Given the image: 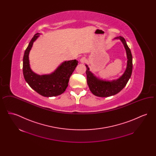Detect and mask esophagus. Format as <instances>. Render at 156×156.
<instances>
[{
  "label": "esophagus",
  "instance_id": "esophagus-1",
  "mask_svg": "<svg viewBox=\"0 0 156 156\" xmlns=\"http://www.w3.org/2000/svg\"><path fill=\"white\" fill-rule=\"evenodd\" d=\"M86 61H87V59L84 57H82L80 59V61H81V62H82V63H85L86 62Z\"/></svg>",
  "mask_w": 156,
  "mask_h": 156
}]
</instances>
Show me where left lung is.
I'll list each match as a JSON object with an SVG mask.
<instances>
[{
  "label": "left lung",
  "instance_id": "1",
  "mask_svg": "<svg viewBox=\"0 0 156 156\" xmlns=\"http://www.w3.org/2000/svg\"><path fill=\"white\" fill-rule=\"evenodd\" d=\"M115 39L120 40L124 45L127 58L126 70L119 78L111 81L102 80L92 74L89 71V67L87 65H85L87 67V83L91 92L97 97H108L117 94L126 86L132 75L133 63L131 51L123 37L119 36L116 37Z\"/></svg>",
  "mask_w": 156,
  "mask_h": 156
}]
</instances>
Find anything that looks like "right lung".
<instances>
[{
  "label": "right lung",
  "instance_id": "right-lung-1",
  "mask_svg": "<svg viewBox=\"0 0 156 156\" xmlns=\"http://www.w3.org/2000/svg\"><path fill=\"white\" fill-rule=\"evenodd\" d=\"M39 34L37 33L34 36L25 50L23 60L24 78L30 87L40 95L45 97L58 96L66 90L78 61L76 59L66 61L50 74L40 75L34 73L30 68L29 55Z\"/></svg>",
  "mask_w": 156,
  "mask_h": 156
}]
</instances>
